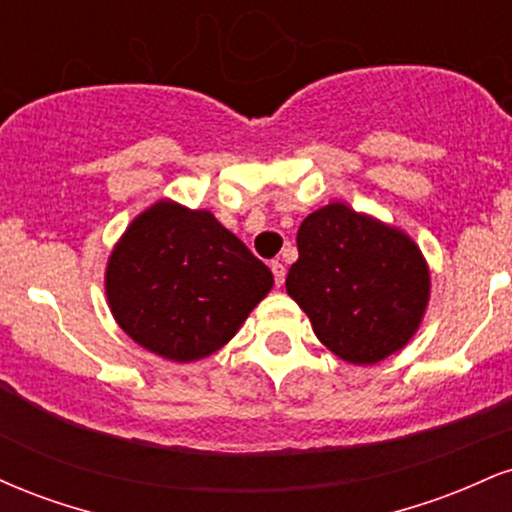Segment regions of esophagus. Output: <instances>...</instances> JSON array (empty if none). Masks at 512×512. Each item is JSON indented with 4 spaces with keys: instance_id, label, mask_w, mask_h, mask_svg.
Instances as JSON below:
<instances>
[{
    "instance_id": "34e87169",
    "label": "esophagus",
    "mask_w": 512,
    "mask_h": 512,
    "mask_svg": "<svg viewBox=\"0 0 512 512\" xmlns=\"http://www.w3.org/2000/svg\"><path fill=\"white\" fill-rule=\"evenodd\" d=\"M269 267H272V274H274L276 286L284 284V279H286V267H284V264H281L279 260H274L272 264H269Z\"/></svg>"
}]
</instances>
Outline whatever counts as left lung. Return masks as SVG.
<instances>
[{
    "instance_id": "8db88e82",
    "label": "left lung",
    "mask_w": 512,
    "mask_h": 512,
    "mask_svg": "<svg viewBox=\"0 0 512 512\" xmlns=\"http://www.w3.org/2000/svg\"><path fill=\"white\" fill-rule=\"evenodd\" d=\"M296 243L286 291L332 354L373 366L419 332L431 274L407 233L332 202L305 216Z\"/></svg>"
}]
</instances>
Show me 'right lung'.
<instances>
[{
	"instance_id": "add662e5",
	"label": "right lung",
	"mask_w": 512,
	"mask_h": 512,
	"mask_svg": "<svg viewBox=\"0 0 512 512\" xmlns=\"http://www.w3.org/2000/svg\"><path fill=\"white\" fill-rule=\"evenodd\" d=\"M274 276L207 209L158 199L127 226L105 267L110 313L127 337L175 363L236 337Z\"/></svg>"
}]
</instances>
